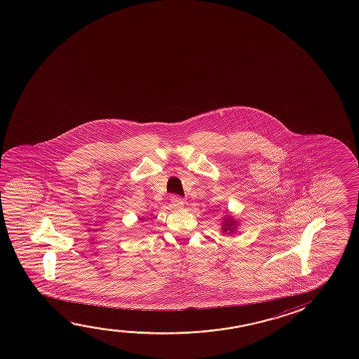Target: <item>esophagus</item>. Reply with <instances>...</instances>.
I'll use <instances>...</instances> for the list:
<instances>
[{"mask_svg": "<svg viewBox=\"0 0 359 359\" xmlns=\"http://www.w3.org/2000/svg\"><path fill=\"white\" fill-rule=\"evenodd\" d=\"M171 205L177 210L184 209V200L182 198H179V196H171Z\"/></svg>", "mask_w": 359, "mask_h": 359, "instance_id": "esophagus-1", "label": "esophagus"}]
</instances>
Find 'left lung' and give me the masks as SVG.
Returning a JSON list of instances; mask_svg holds the SVG:
<instances>
[{
    "label": "left lung",
    "mask_w": 359,
    "mask_h": 359,
    "mask_svg": "<svg viewBox=\"0 0 359 359\" xmlns=\"http://www.w3.org/2000/svg\"><path fill=\"white\" fill-rule=\"evenodd\" d=\"M238 226H240V222L230 212H227L226 215L222 217V221H221V231H222V233H227L229 236L235 235L238 232Z\"/></svg>",
    "instance_id": "1"
}]
</instances>
